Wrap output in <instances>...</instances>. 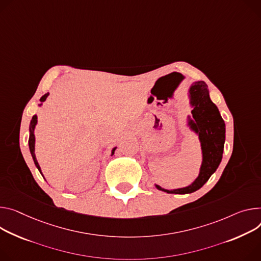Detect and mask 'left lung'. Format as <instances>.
I'll list each match as a JSON object with an SVG mask.
<instances>
[{
  "mask_svg": "<svg viewBox=\"0 0 261 261\" xmlns=\"http://www.w3.org/2000/svg\"><path fill=\"white\" fill-rule=\"evenodd\" d=\"M196 89L191 92L194 109L192 111L194 122L191 127L201 140L203 163L201 172L196 181L187 187L168 191L156 185L159 191L168 194H191L201 188L215 173L222 160L225 143V122L222 118L218 107L209 98L207 84L204 81L195 83Z\"/></svg>",
  "mask_w": 261,
  "mask_h": 261,
  "instance_id": "left-lung-1",
  "label": "left lung"
}]
</instances>
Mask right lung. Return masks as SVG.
<instances>
[{
    "instance_id": "right-lung-1",
    "label": "right lung",
    "mask_w": 261,
    "mask_h": 261,
    "mask_svg": "<svg viewBox=\"0 0 261 261\" xmlns=\"http://www.w3.org/2000/svg\"><path fill=\"white\" fill-rule=\"evenodd\" d=\"M49 96V93H45V94H43V96L40 98V101L41 102H43L45 99H46V97ZM36 123H37V116L36 115H33V117H32V120H31V123H30V136H29V148H30V152H31V155H32V157H33V160H34V163H35V165L37 167V169H38V171L40 172V168H39V164H38V162H37V160H36V157H35V154H34V145H35V137H34V128H35V125H36ZM114 151H115V148L112 150V155H113V153H114ZM40 174H41V172H40ZM42 175V174H41Z\"/></svg>"
}]
</instances>
